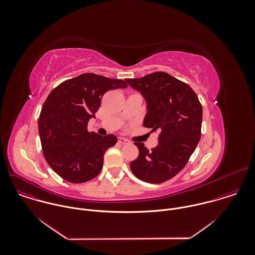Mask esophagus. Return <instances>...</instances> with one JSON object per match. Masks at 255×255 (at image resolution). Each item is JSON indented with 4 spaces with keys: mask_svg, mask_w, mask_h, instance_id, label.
<instances>
[{
    "mask_svg": "<svg viewBox=\"0 0 255 255\" xmlns=\"http://www.w3.org/2000/svg\"><path fill=\"white\" fill-rule=\"evenodd\" d=\"M119 142L121 144H128V141L126 138H123V137H119Z\"/></svg>",
    "mask_w": 255,
    "mask_h": 255,
    "instance_id": "34e87169",
    "label": "esophagus"
}]
</instances>
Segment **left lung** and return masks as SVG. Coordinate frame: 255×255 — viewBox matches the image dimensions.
Segmentation results:
<instances>
[{"label": "left lung", "instance_id": "8db88e82", "mask_svg": "<svg viewBox=\"0 0 255 255\" xmlns=\"http://www.w3.org/2000/svg\"><path fill=\"white\" fill-rule=\"evenodd\" d=\"M126 81L145 98L143 126L160 131L158 145L150 151L134 142L139 155L130 162V170L143 182H166L182 171L199 142L201 103L188 84L169 73L156 72Z\"/></svg>", "mask_w": 255, "mask_h": 255}]
</instances>
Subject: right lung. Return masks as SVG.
<instances>
[{"instance_id":"right-lung-1","label":"right lung","mask_w":255,"mask_h":255,"mask_svg":"<svg viewBox=\"0 0 255 255\" xmlns=\"http://www.w3.org/2000/svg\"><path fill=\"white\" fill-rule=\"evenodd\" d=\"M127 86L125 80L86 73L65 80L50 92L38 129L44 158L62 179L82 183L99 175L104 154L118 138L89 132L87 124L107 91Z\"/></svg>"}]
</instances>
